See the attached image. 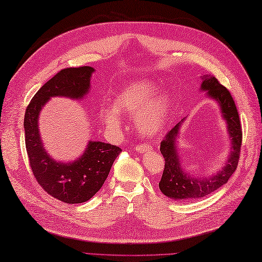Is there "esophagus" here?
Instances as JSON below:
<instances>
[{
	"label": "esophagus",
	"instance_id": "34e87169",
	"mask_svg": "<svg viewBox=\"0 0 262 262\" xmlns=\"http://www.w3.org/2000/svg\"><path fill=\"white\" fill-rule=\"evenodd\" d=\"M152 148L150 145H138L136 147V151L139 152V154H141V152H145V151H149Z\"/></svg>",
	"mask_w": 262,
	"mask_h": 262
}]
</instances>
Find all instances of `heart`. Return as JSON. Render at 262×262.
<instances>
[{
	"label": "heart",
	"mask_w": 262,
	"mask_h": 262,
	"mask_svg": "<svg viewBox=\"0 0 262 262\" xmlns=\"http://www.w3.org/2000/svg\"><path fill=\"white\" fill-rule=\"evenodd\" d=\"M157 86L150 81L130 83L117 93L114 99L115 108H106L99 113V118L108 130L120 127L119 112L137 115V126L140 132L152 136L165 124L170 113V98L164 92L156 93Z\"/></svg>",
	"instance_id": "b5f03b06"
}]
</instances>
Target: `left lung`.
I'll use <instances>...</instances> for the list:
<instances>
[{"label":"left lung","instance_id":"8db88e82","mask_svg":"<svg viewBox=\"0 0 262 262\" xmlns=\"http://www.w3.org/2000/svg\"><path fill=\"white\" fill-rule=\"evenodd\" d=\"M201 91H206V96L219 103L221 116L227 123V131L230 138V154L225 165L215 174L210 177L190 176L185 169L178 152V138L181 124L185 118L166 133L161 142V154L165 160L164 171L159 182L160 189L165 196L174 201H192L211 194L212 191L227 184L238 164L242 146V127L237 108L233 97L227 89L221 85L214 76L204 75Z\"/></svg>","mask_w":262,"mask_h":262}]
</instances>
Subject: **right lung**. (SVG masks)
<instances>
[{"label":"right lung","instance_id":"right-lung-1","mask_svg":"<svg viewBox=\"0 0 262 262\" xmlns=\"http://www.w3.org/2000/svg\"><path fill=\"white\" fill-rule=\"evenodd\" d=\"M93 72L95 68L90 66L61 70L35 93L25 113V142L34 177L48 194L68 204L84 203L97 194L122 149L101 141H89L77 160L58 162L43 147L38 115L52 97L75 100L85 97Z\"/></svg>","mask_w":262,"mask_h":262}]
</instances>
